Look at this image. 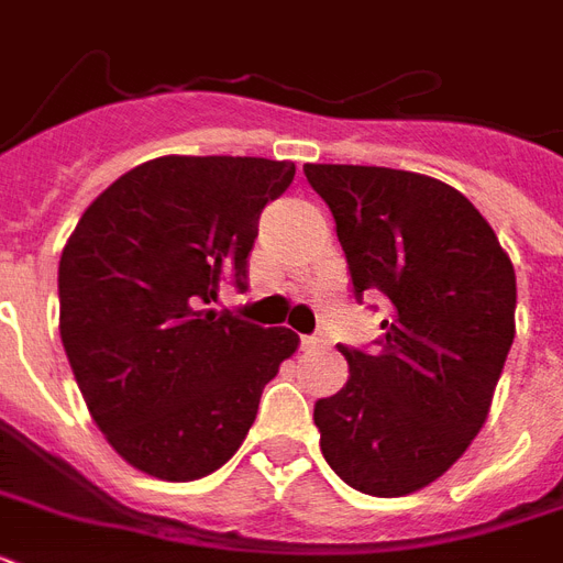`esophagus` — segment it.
<instances>
[{
    "label": "esophagus",
    "instance_id": "esophagus-1",
    "mask_svg": "<svg viewBox=\"0 0 563 563\" xmlns=\"http://www.w3.org/2000/svg\"><path fill=\"white\" fill-rule=\"evenodd\" d=\"M321 342H324L321 335H300V347L303 351H316V347H321Z\"/></svg>",
    "mask_w": 563,
    "mask_h": 563
}]
</instances>
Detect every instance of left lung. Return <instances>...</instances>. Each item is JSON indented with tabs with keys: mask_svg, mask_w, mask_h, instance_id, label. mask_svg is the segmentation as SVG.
<instances>
[{
	"mask_svg": "<svg viewBox=\"0 0 563 563\" xmlns=\"http://www.w3.org/2000/svg\"><path fill=\"white\" fill-rule=\"evenodd\" d=\"M335 219L353 295H385L379 351H339L342 391L316 402L327 464L371 497L444 476L488 420L515 342V265L450 184L383 166L307 163Z\"/></svg>",
	"mask_w": 563,
	"mask_h": 563,
	"instance_id": "1",
	"label": "left lung"
}]
</instances>
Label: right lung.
Wrapping results in <instances>:
<instances>
[{
  "instance_id": "obj_1",
  "label": "right lung",
  "mask_w": 563,
  "mask_h": 563,
  "mask_svg": "<svg viewBox=\"0 0 563 563\" xmlns=\"http://www.w3.org/2000/svg\"><path fill=\"white\" fill-rule=\"evenodd\" d=\"M295 178L265 157H157L84 210L57 268L60 342L108 444L166 482L219 471L300 339L207 309L247 289L256 221Z\"/></svg>"
}]
</instances>
